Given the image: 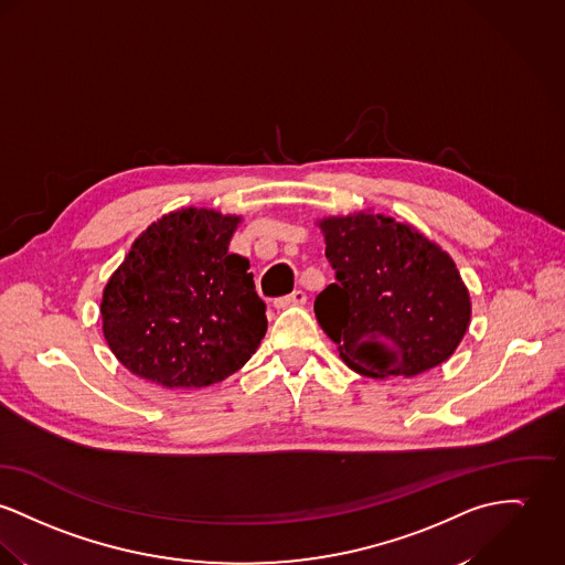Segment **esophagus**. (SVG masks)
Listing matches in <instances>:
<instances>
[{
	"label": "esophagus",
	"instance_id": "1",
	"mask_svg": "<svg viewBox=\"0 0 565 565\" xmlns=\"http://www.w3.org/2000/svg\"><path fill=\"white\" fill-rule=\"evenodd\" d=\"M305 303H307V295H305L303 290H295V292L288 295V297L275 299V307H277V309H286V307H292V305Z\"/></svg>",
	"mask_w": 565,
	"mask_h": 565
}]
</instances>
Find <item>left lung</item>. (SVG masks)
<instances>
[{"label": "left lung", "mask_w": 565, "mask_h": 565, "mask_svg": "<svg viewBox=\"0 0 565 565\" xmlns=\"http://www.w3.org/2000/svg\"><path fill=\"white\" fill-rule=\"evenodd\" d=\"M318 225L335 284L316 297L313 311L348 367L411 379L447 361L471 320L469 290L447 252L385 215Z\"/></svg>", "instance_id": "1"}]
</instances>
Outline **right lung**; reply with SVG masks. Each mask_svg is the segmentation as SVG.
<instances>
[{
  "label": "right lung",
  "instance_id": "obj_1",
  "mask_svg": "<svg viewBox=\"0 0 565 565\" xmlns=\"http://www.w3.org/2000/svg\"><path fill=\"white\" fill-rule=\"evenodd\" d=\"M241 217L180 209L148 225L109 277L105 340L135 376L202 390L241 370L266 333L249 260L230 254Z\"/></svg>",
  "mask_w": 565,
  "mask_h": 565
}]
</instances>
